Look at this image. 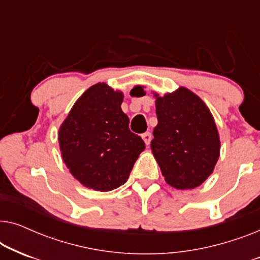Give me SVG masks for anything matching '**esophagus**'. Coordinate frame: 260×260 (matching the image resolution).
<instances>
[{
	"mask_svg": "<svg viewBox=\"0 0 260 260\" xmlns=\"http://www.w3.org/2000/svg\"><path fill=\"white\" fill-rule=\"evenodd\" d=\"M142 138H143L145 145H149L151 142V134L149 133V131H147V133H144L143 135H142Z\"/></svg>",
	"mask_w": 260,
	"mask_h": 260,
	"instance_id": "obj_1",
	"label": "esophagus"
}]
</instances>
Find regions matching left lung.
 <instances>
[{
  "label": "left lung",
  "instance_id": "8db88e82",
  "mask_svg": "<svg viewBox=\"0 0 260 260\" xmlns=\"http://www.w3.org/2000/svg\"><path fill=\"white\" fill-rule=\"evenodd\" d=\"M150 148L166 182L193 189L207 180L220 155V138L208 106L186 87L159 97Z\"/></svg>",
  "mask_w": 260,
  "mask_h": 260
}]
</instances>
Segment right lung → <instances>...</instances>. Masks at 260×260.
I'll return each mask as SVG.
<instances>
[{
	"label": "right lung",
	"mask_w": 260,
	"mask_h": 260,
	"mask_svg": "<svg viewBox=\"0 0 260 260\" xmlns=\"http://www.w3.org/2000/svg\"><path fill=\"white\" fill-rule=\"evenodd\" d=\"M123 93L105 83L87 88L59 127L62 161L83 186L109 191L122 186L145 149L129 129Z\"/></svg>",
	"instance_id": "add662e5"
}]
</instances>
